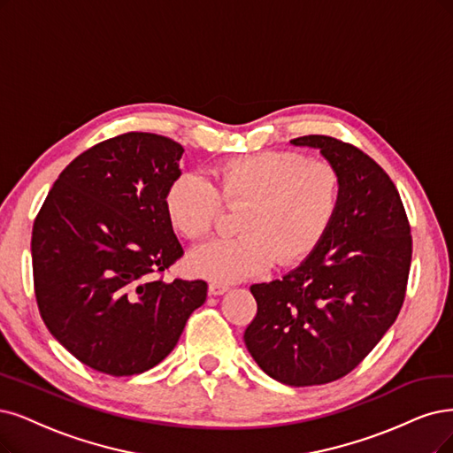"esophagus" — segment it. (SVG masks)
<instances>
[{"label":"esophagus","mask_w":453,"mask_h":453,"mask_svg":"<svg viewBox=\"0 0 453 453\" xmlns=\"http://www.w3.org/2000/svg\"><path fill=\"white\" fill-rule=\"evenodd\" d=\"M227 289H229L227 283H222V281H211V283H209V293L214 295V296L224 295Z\"/></svg>","instance_id":"esophagus-1"}]
</instances>
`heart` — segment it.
<instances>
[{"label":"heart","instance_id":"obj_1","mask_svg":"<svg viewBox=\"0 0 453 453\" xmlns=\"http://www.w3.org/2000/svg\"><path fill=\"white\" fill-rule=\"evenodd\" d=\"M342 177L325 158L295 150H266L222 162L214 182L179 175L165 192L172 227L188 241L207 237L227 209H241L239 237L216 239L190 254V269L209 280L239 281L265 273L276 261H306L336 218Z\"/></svg>","mask_w":453,"mask_h":453}]
</instances>
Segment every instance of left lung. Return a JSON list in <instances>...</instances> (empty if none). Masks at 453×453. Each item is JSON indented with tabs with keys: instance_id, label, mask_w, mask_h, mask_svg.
Listing matches in <instances>:
<instances>
[{
	"instance_id": "obj_1",
	"label": "left lung",
	"mask_w": 453,
	"mask_h": 453,
	"mask_svg": "<svg viewBox=\"0 0 453 453\" xmlns=\"http://www.w3.org/2000/svg\"><path fill=\"white\" fill-rule=\"evenodd\" d=\"M291 143L321 149L336 165L340 205L303 265L250 288L257 313L244 343L266 375L315 387L353 372L394 325L405 300L412 237L395 184L364 150L319 134Z\"/></svg>"
}]
</instances>
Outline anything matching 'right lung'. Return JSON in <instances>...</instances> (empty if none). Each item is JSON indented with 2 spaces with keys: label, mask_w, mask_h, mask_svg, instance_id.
<instances>
[{
  "label": "right lung",
  "mask_w": 453,
  "mask_h": 453,
  "mask_svg": "<svg viewBox=\"0 0 453 453\" xmlns=\"http://www.w3.org/2000/svg\"><path fill=\"white\" fill-rule=\"evenodd\" d=\"M180 143L127 132L83 150L59 173L31 233L33 286L52 336L93 370L130 377L160 364L207 281H164L182 257L164 197Z\"/></svg>",
  "instance_id": "right-lung-1"
}]
</instances>
